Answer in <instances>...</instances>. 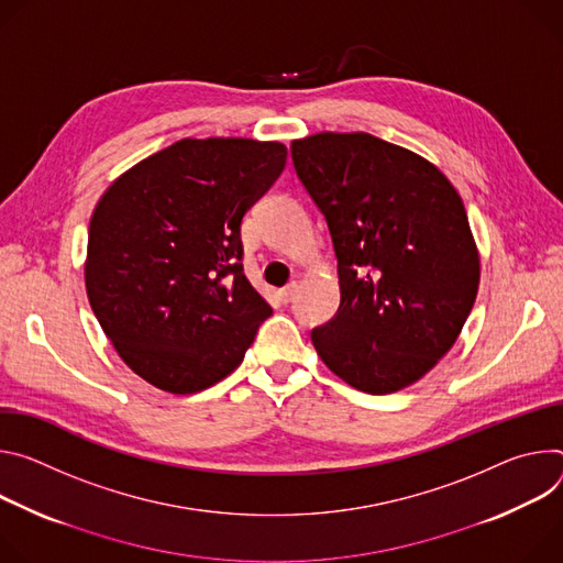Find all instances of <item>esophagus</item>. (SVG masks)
<instances>
[{
  "instance_id": "34e87169",
  "label": "esophagus",
  "mask_w": 563,
  "mask_h": 563,
  "mask_svg": "<svg viewBox=\"0 0 563 563\" xmlns=\"http://www.w3.org/2000/svg\"><path fill=\"white\" fill-rule=\"evenodd\" d=\"M297 288H299V286H297V282H290V284H288V286H284V288H282V290H279V299H282V301H284V303H288V301H292V297H295V295H297Z\"/></svg>"
}]
</instances>
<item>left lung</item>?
Masks as SVG:
<instances>
[{
  "instance_id": "left-lung-1",
  "label": "left lung",
  "mask_w": 563,
  "mask_h": 563,
  "mask_svg": "<svg viewBox=\"0 0 563 563\" xmlns=\"http://www.w3.org/2000/svg\"><path fill=\"white\" fill-rule=\"evenodd\" d=\"M290 156L338 257L340 308L310 333L318 355L364 394L418 383L459 340L481 282L456 187L416 152L364 132L306 136Z\"/></svg>"
}]
</instances>
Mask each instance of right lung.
Segmentation results:
<instances>
[{
    "mask_svg": "<svg viewBox=\"0 0 563 563\" xmlns=\"http://www.w3.org/2000/svg\"><path fill=\"white\" fill-rule=\"evenodd\" d=\"M277 141L183 139L100 197L85 260L91 310L120 360L161 391H203L273 316L241 266V219L277 180Z\"/></svg>",
    "mask_w": 563,
    "mask_h": 563,
    "instance_id": "right-lung-1",
    "label": "right lung"
}]
</instances>
